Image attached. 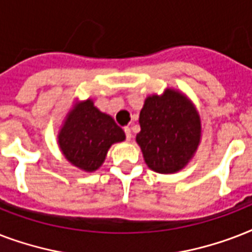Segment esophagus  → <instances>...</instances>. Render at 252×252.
I'll return each mask as SVG.
<instances>
[{"label": "esophagus", "mask_w": 252, "mask_h": 252, "mask_svg": "<svg viewBox=\"0 0 252 252\" xmlns=\"http://www.w3.org/2000/svg\"><path fill=\"white\" fill-rule=\"evenodd\" d=\"M124 132H126V140H128V141H130V140H132V130H130L129 126H126V128H124Z\"/></svg>", "instance_id": "1"}]
</instances>
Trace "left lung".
I'll return each instance as SVG.
<instances>
[{"instance_id": "1", "label": "left lung", "mask_w": 252, "mask_h": 252, "mask_svg": "<svg viewBox=\"0 0 252 252\" xmlns=\"http://www.w3.org/2000/svg\"><path fill=\"white\" fill-rule=\"evenodd\" d=\"M141 148L148 167L158 174H175L188 165L201 141V120L195 104L182 91L167 87L146 96L140 111Z\"/></svg>"}]
</instances>
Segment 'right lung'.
<instances>
[{
    "label": "right lung",
    "instance_id": "add662e5",
    "mask_svg": "<svg viewBox=\"0 0 252 252\" xmlns=\"http://www.w3.org/2000/svg\"><path fill=\"white\" fill-rule=\"evenodd\" d=\"M126 140L112 116L99 111L93 99L77 102L61 124L57 142L68 162L82 171H96L111 145Z\"/></svg>",
    "mask_w": 252,
    "mask_h": 252
}]
</instances>
